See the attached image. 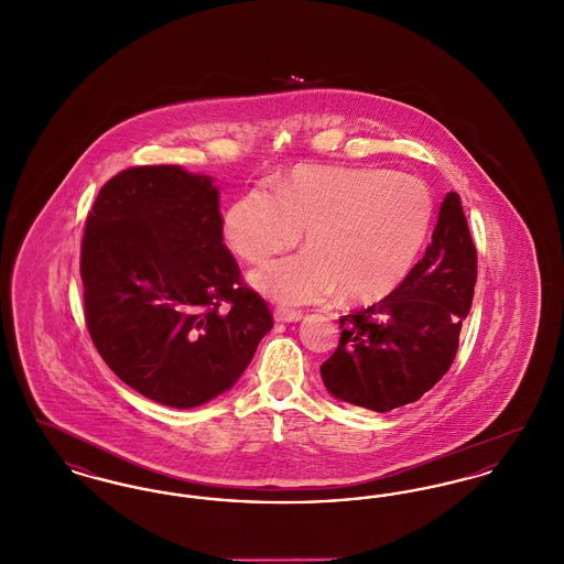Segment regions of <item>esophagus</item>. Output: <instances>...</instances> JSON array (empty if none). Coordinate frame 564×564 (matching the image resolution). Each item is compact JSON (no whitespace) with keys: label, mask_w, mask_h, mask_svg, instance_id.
Returning <instances> with one entry per match:
<instances>
[{"label":"esophagus","mask_w":564,"mask_h":564,"mask_svg":"<svg viewBox=\"0 0 564 564\" xmlns=\"http://www.w3.org/2000/svg\"><path fill=\"white\" fill-rule=\"evenodd\" d=\"M274 319L281 323H295L302 319L300 311H290V308H276L274 311Z\"/></svg>","instance_id":"34e87169"}]
</instances>
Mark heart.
<instances>
[{"label": "heart", "instance_id": "obj_1", "mask_svg": "<svg viewBox=\"0 0 564 564\" xmlns=\"http://www.w3.org/2000/svg\"><path fill=\"white\" fill-rule=\"evenodd\" d=\"M430 188L372 166H295L276 186L249 189L228 209L224 232L247 262L306 247L249 274L281 304H311L340 290L350 302L382 300L400 288L430 235Z\"/></svg>", "mask_w": 564, "mask_h": 564}]
</instances>
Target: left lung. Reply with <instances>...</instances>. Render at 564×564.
I'll return each instance as SVG.
<instances>
[{
  "label": "left lung",
  "instance_id": "8db88e82",
  "mask_svg": "<svg viewBox=\"0 0 564 564\" xmlns=\"http://www.w3.org/2000/svg\"><path fill=\"white\" fill-rule=\"evenodd\" d=\"M478 274V256L456 192H448L425 256L387 297L340 319V343L323 361L340 402L389 412L416 402L448 372Z\"/></svg>",
  "mask_w": 564,
  "mask_h": 564
}]
</instances>
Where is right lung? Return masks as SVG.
I'll list each match as a JSON object with an SVG mask.
<instances>
[{
  "mask_svg": "<svg viewBox=\"0 0 564 564\" xmlns=\"http://www.w3.org/2000/svg\"><path fill=\"white\" fill-rule=\"evenodd\" d=\"M80 274L99 355L162 405L196 408L232 389L272 329L224 245L214 177L177 164L131 166L99 189Z\"/></svg>",
  "mask_w": 564,
  "mask_h": 564,
  "instance_id": "right-lung-1",
  "label": "right lung"
}]
</instances>
